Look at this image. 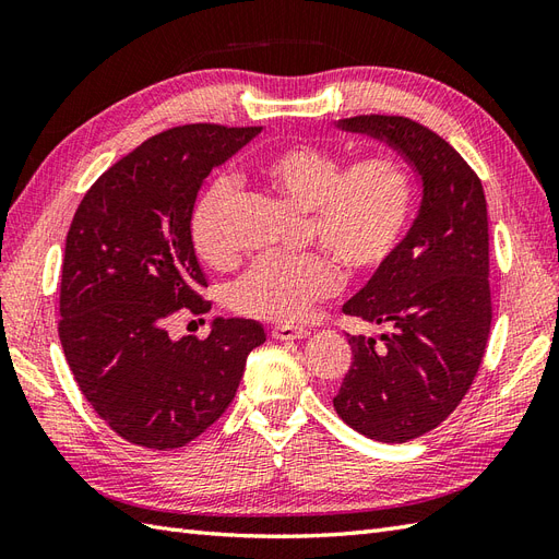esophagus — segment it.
I'll list each match as a JSON object with an SVG mask.
<instances>
[{"label":"esophagus","mask_w":559,"mask_h":559,"mask_svg":"<svg viewBox=\"0 0 559 559\" xmlns=\"http://www.w3.org/2000/svg\"><path fill=\"white\" fill-rule=\"evenodd\" d=\"M270 335L277 337V341H302V337L310 335V331L298 326H275L270 331Z\"/></svg>","instance_id":"esophagus-1"}]
</instances>
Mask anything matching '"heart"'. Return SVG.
Masks as SVG:
<instances>
[{"instance_id":"b5f03b06","label":"heart","mask_w":559,"mask_h":559,"mask_svg":"<svg viewBox=\"0 0 559 559\" xmlns=\"http://www.w3.org/2000/svg\"><path fill=\"white\" fill-rule=\"evenodd\" d=\"M257 175L270 191L306 210L308 240L324 251L270 253L253 263L228 289L230 308L245 317L275 324L300 321L341 286L335 260L349 273L376 270L392 257L408 226L413 175L394 156H368L343 167L326 146L292 142L261 156ZM235 200V181L218 177L193 205L191 240L212 267L238 261L230 228Z\"/></svg>"}]
</instances>
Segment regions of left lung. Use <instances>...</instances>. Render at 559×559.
I'll use <instances>...</instances> for the list:
<instances>
[{
  "mask_svg": "<svg viewBox=\"0 0 559 559\" xmlns=\"http://www.w3.org/2000/svg\"><path fill=\"white\" fill-rule=\"evenodd\" d=\"M337 128L394 146L421 177L408 235L343 312L392 324L347 335L354 361L333 399L345 425L408 443L436 429L476 378L492 324L487 200L478 175L438 134L405 116H352Z\"/></svg>",
  "mask_w": 559,
  "mask_h": 559,
  "instance_id": "obj_1",
  "label": "left lung"
}]
</instances>
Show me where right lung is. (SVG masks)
Instances as JSON below:
<instances>
[{"mask_svg": "<svg viewBox=\"0 0 559 559\" xmlns=\"http://www.w3.org/2000/svg\"><path fill=\"white\" fill-rule=\"evenodd\" d=\"M261 128L191 123L165 130L114 163L72 218L64 242L58 335L81 394L132 445L175 450L226 413L253 319L212 321L205 341L167 333L179 310L210 312L191 240L202 181Z\"/></svg>", "mask_w": 559, "mask_h": 559, "instance_id": "1", "label": "right lung"}]
</instances>
